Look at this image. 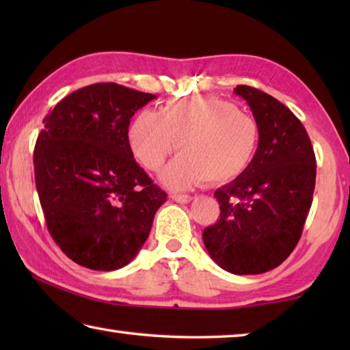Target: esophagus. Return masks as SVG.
<instances>
[{
	"instance_id": "1",
	"label": "esophagus",
	"mask_w": 350,
	"mask_h": 350,
	"mask_svg": "<svg viewBox=\"0 0 350 350\" xmlns=\"http://www.w3.org/2000/svg\"><path fill=\"white\" fill-rule=\"evenodd\" d=\"M171 199L176 200L177 204H188L191 200V196H188V194H171Z\"/></svg>"
}]
</instances>
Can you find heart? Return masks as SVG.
Listing matches in <instances>:
<instances>
[{
  "label": "heart",
  "instance_id": "1",
  "mask_svg": "<svg viewBox=\"0 0 350 350\" xmlns=\"http://www.w3.org/2000/svg\"><path fill=\"white\" fill-rule=\"evenodd\" d=\"M128 145L142 167L157 171L177 144L176 159L162 171L168 188L206 180L222 185L250 168L259 146L256 118L217 97L168 100L161 111L142 109L128 126Z\"/></svg>",
  "mask_w": 350,
  "mask_h": 350
}]
</instances>
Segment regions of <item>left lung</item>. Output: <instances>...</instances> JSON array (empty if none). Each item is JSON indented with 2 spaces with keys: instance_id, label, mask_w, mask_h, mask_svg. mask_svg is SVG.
<instances>
[{
  "instance_id": "left-lung-1",
  "label": "left lung",
  "mask_w": 350,
  "mask_h": 350,
  "mask_svg": "<svg viewBox=\"0 0 350 350\" xmlns=\"http://www.w3.org/2000/svg\"><path fill=\"white\" fill-rule=\"evenodd\" d=\"M256 118L258 152L244 174L216 189L219 221L202 239L219 267L259 275L278 267L298 244L315 189L317 161L309 135L280 100L236 86Z\"/></svg>"
}]
</instances>
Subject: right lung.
I'll return each mask as SVG.
<instances>
[{"label": "right lung", "instance_id": "1", "mask_svg": "<svg viewBox=\"0 0 350 350\" xmlns=\"http://www.w3.org/2000/svg\"><path fill=\"white\" fill-rule=\"evenodd\" d=\"M154 98L97 83L69 94L44 117L33 151L35 185L51 236L83 267L128 265L167 200L135 163L126 137L135 111Z\"/></svg>", "mask_w": 350, "mask_h": 350}]
</instances>
